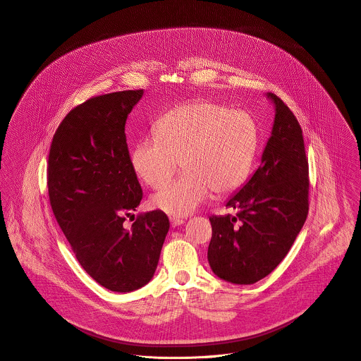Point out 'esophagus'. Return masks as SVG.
Wrapping results in <instances>:
<instances>
[{"mask_svg":"<svg viewBox=\"0 0 361 361\" xmlns=\"http://www.w3.org/2000/svg\"><path fill=\"white\" fill-rule=\"evenodd\" d=\"M171 226H179V225H182V224H185V219L183 218H175V216H172L171 219Z\"/></svg>","mask_w":361,"mask_h":361,"instance_id":"obj_1","label":"esophagus"}]
</instances>
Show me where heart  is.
Instances as JSON below:
<instances>
[{"instance_id":"1","label":"heart","mask_w":361,"mask_h":361,"mask_svg":"<svg viewBox=\"0 0 361 361\" xmlns=\"http://www.w3.org/2000/svg\"><path fill=\"white\" fill-rule=\"evenodd\" d=\"M155 135L143 136L132 152V165L152 188L168 182L182 161L185 173L161 188L152 204L171 215H188L214 190L228 195L247 179L256 152L258 129L243 109L193 100L165 112Z\"/></svg>"}]
</instances>
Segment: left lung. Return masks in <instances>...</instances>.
I'll use <instances>...</instances> for the list:
<instances>
[{
  "label": "left lung",
  "mask_w": 361,
  "mask_h": 361,
  "mask_svg": "<svg viewBox=\"0 0 361 361\" xmlns=\"http://www.w3.org/2000/svg\"><path fill=\"white\" fill-rule=\"evenodd\" d=\"M275 121L261 164L228 200L236 215L209 216L208 262L216 276L238 285L256 283L290 250L309 214V159L302 128L274 93Z\"/></svg>",
  "instance_id": "8db88e82"
}]
</instances>
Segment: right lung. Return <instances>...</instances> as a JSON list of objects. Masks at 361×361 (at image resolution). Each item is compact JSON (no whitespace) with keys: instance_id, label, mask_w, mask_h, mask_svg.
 <instances>
[{"instance_id":"add662e5","label":"right lung","mask_w":361,"mask_h":361,"mask_svg":"<svg viewBox=\"0 0 361 361\" xmlns=\"http://www.w3.org/2000/svg\"><path fill=\"white\" fill-rule=\"evenodd\" d=\"M142 96L115 92L72 108L54 133L47 164L52 212L73 255L96 282L119 293L152 281L169 229L159 209L123 226L143 199L125 135Z\"/></svg>"}]
</instances>
